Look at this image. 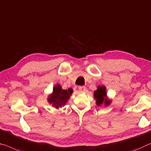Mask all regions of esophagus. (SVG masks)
<instances>
[{"instance_id": "esophagus-1", "label": "esophagus", "mask_w": 151, "mask_h": 151, "mask_svg": "<svg viewBox=\"0 0 151 151\" xmlns=\"http://www.w3.org/2000/svg\"><path fill=\"white\" fill-rule=\"evenodd\" d=\"M79 91L80 92H84L86 91V87L85 86H80L79 87Z\"/></svg>"}]
</instances>
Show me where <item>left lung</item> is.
<instances>
[{
    "label": "left lung",
    "mask_w": 151,
    "mask_h": 151,
    "mask_svg": "<svg viewBox=\"0 0 151 151\" xmlns=\"http://www.w3.org/2000/svg\"><path fill=\"white\" fill-rule=\"evenodd\" d=\"M105 86H99L94 92V98L96 100V104L98 106L105 105L107 106L111 103V100L108 98Z\"/></svg>",
    "instance_id": "obj_1"
}]
</instances>
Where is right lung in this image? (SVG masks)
<instances>
[{"label":"right lung","mask_w":151,"mask_h":151,"mask_svg":"<svg viewBox=\"0 0 151 151\" xmlns=\"http://www.w3.org/2000/svg\"><path fill=\"white\" fill-rule=\"evenodd\" d=\"M73 92L72 88L63 90L61 86L59 83H57L53 87L52 93L48 96V103L53 107L59 109V108H61L66 105Z\"/></svg>","instance_id":"add662e5"}]
</instances>
